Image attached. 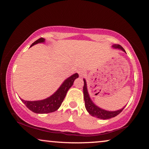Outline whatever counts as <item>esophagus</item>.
<instances>
[{
    "label": "esophagus",
    "mask_w": 149,
    "mask_h": 149,
    "mask_svg": "<svg viewBox=\"0 0 149 149\" xmlns=\"http://www.w3.org/2000/svg\"><path fill=\"white\" fill-rule=\"evenodd\" d=\"M77 72H78V74H79L80 77H84V75L86 74V72H85L84 70H82V69H79V70H77Z\"/></svg>",
    "instance_id": "1"
}]
</instances>
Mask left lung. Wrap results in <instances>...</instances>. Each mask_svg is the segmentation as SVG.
Returning <instances> with one entry per match:
<instances>
[{"label": "left lung", "mask_w": 149, "mask_h": 149, "mask_svg": "<svg viewBox=\"0 0 149 149\" xmlns=\"http://www.w3.org/2000/svg\"><path fill=\"white\" fill-rule=\"evenodd\" d=\"M112 47L115 48V49H119L125 52V50L123 49V48L120 45H112ZM84 95L85 108H86L87 112L89 113V114L91 115L92 116H94L97 118H100V119H102V120L110 119V118L116 116L117 115L119 114L120 112H122V111L124 109V108L125 107L122 108V109L118 110L116 111H108L104 109H102V108H100L99 107H97V106H96L94 103H93V102L92 101L89 97V93H88V91H87L86 81H85V79H84Z\"/></svg>", "instance_id": "1"}]
</instances>
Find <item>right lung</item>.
Returning a JSON list of instances; mask_svg holds the SVG:
<instances>
[{
	"label": "right lung",
	"mask_w": 149,
	"mask_h": 149,
	"mask_svg": "<svg viewBox=\"0 0 149 149\" xmlns=\"http://www.w3.org/2000/svg\"><path fill=\"white\" fill-rule=\"evenodd\" d=\"M45 41V39L44 38H40L35 41L30 47L33 46L35 44L44 42ZM78 77H79V75L75 73L72 76L67 78L53 95L45 99L35 100V101H28V100H24L22 99H20L30 110L37 114H46V113L53 112L58 109L61 106L68 91L72 86L75 79Z\"/></svg>",
	"instance_id": "right-lung-1"
}]
</instances>
